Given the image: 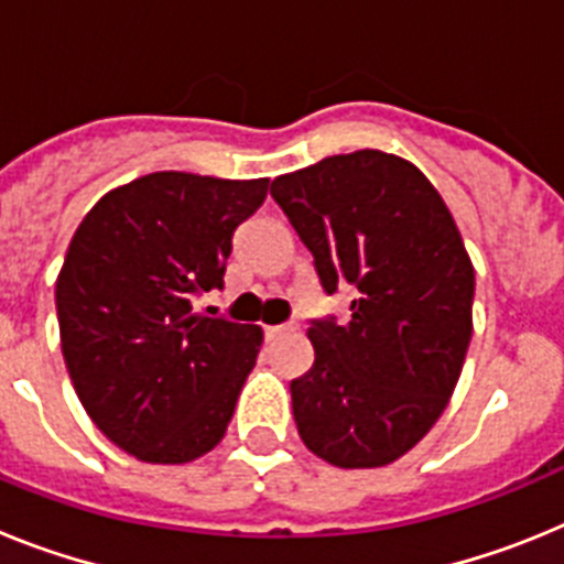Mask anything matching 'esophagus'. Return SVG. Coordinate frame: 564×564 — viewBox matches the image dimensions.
Masks as SVG:
<instances>
[{
	"mask_svg": "<svg viewBox=\"0 0 564 564\" xmlns=\"http://www.w3.org/2000/svg\"><path fill=\"white\" fill-rule=\"evenodd\" d=\"M296 322H291V325H273V327H265V336L268 338H279V336H285V333H293L296 330Z\"/></svg>",
	"mask_w": 564,
	"mask_h": 564,
	"instance_id": "34e87169",
	"label": "esophagus"
}]
</instances>
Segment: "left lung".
Returning a JSON list of instances; mask_svg holds the SVG:
<instances>
[{"label": "left lung", "instance_id": "left-lung-1", "mask_svg": "<svg viewBox=\"0 0 564 564\" xmlns=\"http://www.w3.org/2000/svg\"><path fill=\"white\" fill-rule=\"evenodd\" d=\"M273 200L350 322H313L316 361L291 381L299 437L338 468L398 460L435 426L471 341L475 265L430 177L378 149L279 174Z\"/></svg>", "mask_w": 564, "mask_h": 564}]
</instances>
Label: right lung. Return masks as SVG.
<instances>
[{"mask_svg":"<svg viewBox=\"0 0 564 564\" xmlns=\"http://www.w3.org/2000/svg\"><path fill=\"white\" fill-rule=\"evenodd\" d=\"M265 194L268 177L152 172L104 194L69 239L56 279L69 381L138 460L181 466L226 435L265 336L194 313L192 296L223 288L234 228Z\"/></svg>","mask_w":564,"mask_h":564,"instance_id":"1","label":"right lung"}]
</instances>
